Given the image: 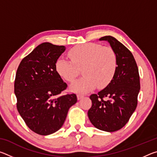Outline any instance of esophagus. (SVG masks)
I'll list each match as a JSON object with an SVG mask.
<instances>
[{
  "label": "esophagus",
  "instance_id": "34e87169",
  "mask_svg": "<svg viewBox=\"0 0 157 157\" xmlns=\"http://www.w3.org/2000/svg\"><path fill=\"white\" fill-rule=\"evenodd\" d=\"M77 97H78V100H81L82 98H83L84 95H81V94H78V95H77Z\"/></svg>",
  "mask_w": 157,
  "mask_h": 157
}]
</instances>
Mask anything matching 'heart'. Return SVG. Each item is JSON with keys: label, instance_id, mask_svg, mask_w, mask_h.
<instances>
[{"label": "heart", "instance_id": "b5f03b06", "mask_svg": "<svg viewBox=\"0 0 157 157\" xmlns=\"http://www.w3.org/2000/svg\"><path fill=\"white\" fill-rule=\"evenodd\" d=\"M71 61L60 57L55 63L57 73L68 82L84 75L71 86V90L86 93L95 86L106 87L113 78L118 66L116 52L110 46L89 43L74 46L68 52Z\"/></svg>", "mask_w": 157, "mask_h": 157}]
</instances>
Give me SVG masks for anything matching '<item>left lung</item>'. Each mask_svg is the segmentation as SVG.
<instances>
[{"mask_svg":"<svg viewBox=\"0 0 157 157\" xmlns=\"http://www.w3.org/2000/svg\"><path fill=\"white\" fill-rule=\"evenodd\" d=\"M100 40L110 44L116 53L118 66L110 83L97 94L90 95L92 106L88 116L96 128L113 132L123 128L136 109L140 77L136 61L128 48L111 36L101 37Z\"/></svg>","mask_w":157,"mask_h":157,"instance_id":"1","label":"left lung"}]
</instances>
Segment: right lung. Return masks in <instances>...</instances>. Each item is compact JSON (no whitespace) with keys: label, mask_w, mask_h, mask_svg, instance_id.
I'll use <instances>...</instances> for the list:
<instances>
[{"label":"right lung","mask_w":157,"mask_h":157,"mask_svg":"<svg viewBox=\"0 0 157 157\" xmlns=\"http://www.w3.org/2000/svg\"><path fill=\"white\" fill-rule=\"evenodd\" d=\"M65 49L48 42L39 45L22 59L16 74L17 110L29 128L43 136L62 127L69 108L78 101L75 94L60 95L68 86L55 63Z\"/></svg>","instance_id":"add662e5"}]
</instances>
